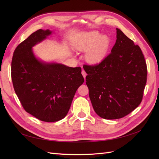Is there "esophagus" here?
<instances>
[{
	"instance_id": "esophagus-1",
	"label": "esophagus",
	"mask_w": 159,
	"mask_h": 159,
	"mask_svg": "<svg viewBox=\"0 0 159 159\" xmlns=\"http://www.w3.org/2000/svg\"><path fill=\"white\" fill-rule=\"evenodd\" d=\"M81 74H82L84 79H85V77H86V75H87V74H86V72L84 70H82V71H81Z\"/></svg>"
}]
</instances>
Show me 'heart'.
Segmentation results:
<instances>
[{
  "mask_svg": "<svg viewBox=\"0 0 159 159\" xmlns=\"http://www.w3.org/2000/svg\"><path fill=\"white\" fill-rule=\"evenodd\" d=\"M111 41L106 34H102L98 31L85 32L81 34L74 44V48L85 52L84 58L91 64L102 61L107 56Z\"/></svg>",
  "mask_w": 159,
  "mask_h": 159,
  "instance_id": "b5f03b06",
  "label": "heart"
}]
</instances>
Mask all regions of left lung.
Instances as JSON below:
<instances>
[{
  "mask_svg": "<svg viewBox=\"0 0 159 159\" xmlns=\"http://www.w3.org/2000/svg\"><path fill=\"white\" fill-rule=\"evenodd\" d=\"M116 30L111 54L98 65L83 66L93 108L105 119L122 118L136 109L147 83V64L141 48L121 30Z\"/></svg>",
  "mask_w": 159,
  "mask_h": 159,
  "instance_id": "left-lung-1",
  "label": "left lung"
}]
</instances>
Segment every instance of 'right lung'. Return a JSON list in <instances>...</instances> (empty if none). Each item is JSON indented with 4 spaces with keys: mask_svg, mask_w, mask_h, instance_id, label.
<instances>
[{
    "mask_svg": "<svg viewBox=\"0 0 159 159\" xmlns=\"http://www.w3.org/2000/svg\"><path fill=\"white\" fill-rule=\"evenodd\" d=\"M52 33L49 29L32 33L16 47L11 64L14 89L24 109L45 122L66 116L77 89L84 82L80 67L44 61L34 54L32 48Z\"/></svg>",
    "mask_w": 159,
    "mask_h": 159,
    "instance_id": "1",
    "label": "right lung"
}]
</instances>
